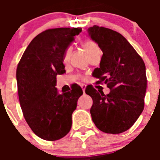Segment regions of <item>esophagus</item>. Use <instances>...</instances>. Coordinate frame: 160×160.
Wrapping results in <instances>:
<instances>
[{
  "mask_svg": "<svg viewBox=\"0 0 160 160\" xmlns=\"http://www.w3.org/2000/svg\"><path fill=\"white\" fill-rule=\"evenodd\" d=\"M81 88H82V90H83V93H85V89H86V85H84V84H82L81 86Z\"/></svg>",
  "mask_w": 160,
  "mask_h": 160,
  "instance_id": "34e87169",
  "label": "esophagus"
}]
</instances>
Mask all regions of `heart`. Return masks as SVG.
<instances>
[{"label": "heart", "mask_w": 160, "mask_h": 160, "mask_svg": "<svg viewBox=\"0 0 160 160\" xmlns=\"http://www.w3.org/2000/svg\"><path fill=\"white\" fill-rule=\"evenodd\" d=\"M83 47H84L85 50H86L87 53H88V55L89 56H91V55L93 54L94 52H96L100 51L99 47L98 46V45L92 41H85L83 43ZM70 52H71V47H69L68 49H67V51H66L65 54H64L63 62H65V63L66 62H68L69 56H70Z\"/></svg>", "instance_id": "obj_1"}]
</instances>
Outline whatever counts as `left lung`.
I'll use <instances>...</instances> for the list:
<instances>
[{
	"instance_id": "1",
	"label": "left lung",
	"mask_w": 160,
	"mask_h": 160,
	"mask_svg": "<svg viewBox=\"0 0 160 160\" xmlns=\"http://www.w3.org/2000/svg\"><path fill=\"white\" fill-rule=\"evenodd\" d=\"M88 32L103 52L100 67L93 70V76L111 90L107 95L93 87L85 90L93 100L90 111L92 120L105 133H122L129 129L144 109L146 66L118 32L97 25L90 27Z\"/></svg>"
}]
</instances>
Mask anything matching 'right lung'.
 Listing matches in <instances>:
<instances>
[{"label": "right lung", "instance_id": "obj_1", "mask_svg": "<svg viewBox=\"0 0 160 160\" xmlns=\"http://www.w3.org/2000/svg\"><path fill=\"white\" fill-rule=\"evenodd\" d=\"M81 28L48 29L35 37L19 62L16 71L19 101L25 121L42 139L56 141L67 135L72 114L83 94L75 86L59 93L56 76L66 72L63 56Z\"/></svg>", "mask_w": 160, "mask_h": 160}]
</instances>
